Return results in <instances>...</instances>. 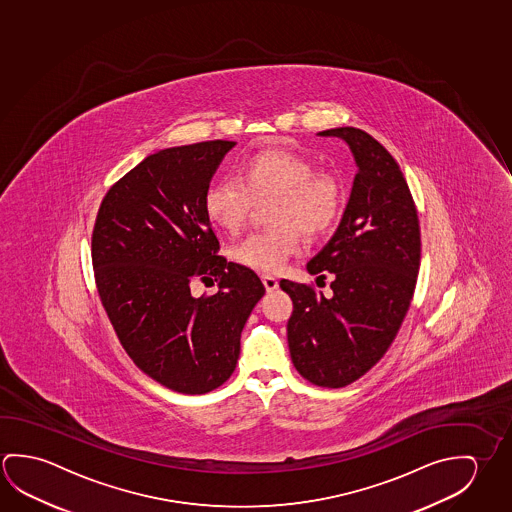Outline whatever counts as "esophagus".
Listing matches in <instances>:
<instances>
[{
    "label": "esophagus",
    "mask_w": 512,
    "mask_h": 512,
    "mask_svg": "<svg viewBox=\"0 0 512 512\" xmlns=\"http://www.w3.org/2000/svg\"><path fill=\"white\" fill-rule=\"evenodd\" d=\"M262 284H264V287H266V291H268V293H273L275 289H278L277 278L268 277V275H264V277H262Z\"/></svg>",
    "instance_id": "obj_1"
}]
</instances>
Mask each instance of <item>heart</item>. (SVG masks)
Here are the masks:
<instances>
[{
    "label": "heart",
    "mask_w": 512,
    "mask_h": 512,
    "mask_svg": "<svg viewBox=\"0 0 512 512\" xmlns=\"http://www.w3.org/2000/svg\"><path fill=\"white\" fill-rule=\"evenodd\" d=\"M275 198L269 230L253 232L234 248L235 262L260 273H277L307 237L327 234L341 216L343 184L294 151L264 150L248 155L235 178H221L207 187L203 207L216 227L237 234L253 202Z\"/></svg>",
    "instance_id": "b5f03b06"
}]
</instances>
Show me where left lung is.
Returning <instances> with one entry per match:
<instances>
[{"mask_svg": "<svg viewBox=\"0 0 512 512\" xmlns=\"http://www.w3.org/2000/svg\"><path fill=\"white\" fill-rule=\"evenodd\" d=\"M343 139L357 175L343 218L310 275L332 273V294L282 280L293 300L287 343L294 368L321 387H344L373 368L411 305L421 257L418 212L391 153L353 126L318 132Z\"/></svg>", "mask_w": 512, "mask_h": 512, "instance_id": "8db88e82", "label": "left lung"}]
</instances>
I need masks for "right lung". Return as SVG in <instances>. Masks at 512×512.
<instances>
[{"label":"right lung","instance_id":"obj_1","mask_svg":"<svg viewBox=\"0 0 512 512\" xmlns=\"http://www.w3.org/2000/svg\"><path fill=\"white\" fill-rule=\"evenodd\" d=\"M234 141L176 146L141 160L101 202L93 268L101 303L130 359L171 391L225 384L241 332L266 293L252 269L218 255L203 196ZM196 277L220 282L194 299Z\"/></svg>","mask_w":512,"mask_h":512}]
</instances>
